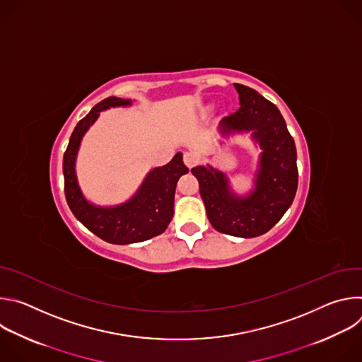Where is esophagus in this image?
Returning <instances> with one entry per match:
<instances>
[{"label":"esophagus","mask_w":362,"mask_h":362,"mask_svg":"<svg viewBox=\"0 0 362 362\" xmlns=\"http://www.w3.org/2000/svg\"><path fill=\"white\" fill-rule=\"evenodd\" d=\"M183 162H185V165H186L189 169H192L193 166H196V165H197L199 159H197V156H196L194 153H192V151H186V153L183 154Z\"/></svg>","instance_id":"1"}]
</instances>
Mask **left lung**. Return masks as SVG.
<instances>
[{"mask_svg": "<svg viewBox=\"0 0 362 362\" xmlns=\"http://www.w3.org/2000/svg\"><path fill=\"white\" fill-rule=\"evenodd\" d=\"M240 107L222 119L221 130H253L262 147L256 189L247 197H236L223 173L197 166L192 175L212 226L226 235L255 238L271 230L288 211L298 189L296 147L278 107L256 90L235 83Z\"/></svg>", "mask_w": 362, "mask_h": 362, "instance_id": "8db88e82", "label": "left lung"}]
</instances>
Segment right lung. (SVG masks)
Masks as SVG:
<instances>
[{"label": "right lung", "mask_w": 362, "mask_h": 362, "mask_svg": "<svg viewBox=\"0 0 362 362\" xmlns=\"http://www.w3.org/2000/svg\"><path fill=\"white\" fill-rule=\"evenodd\" d=\"M127 105H130V100L117 97H107L100 101L74 127L63 158L64 193L73 215L95 236L116 245L143 242L163 233L173 218L177 180L189 172L183 163L182 153H177L166 166L151 170L137 194L122 206L109 209L95 208L83 197L74 173L81 137L101 110Z\"/></svg>", "instance_id": "obj_1"}]
</instances>
